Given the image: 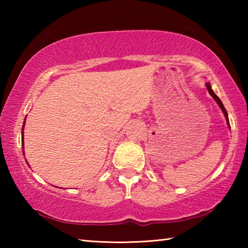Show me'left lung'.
I'll return each instance as SVG.
<instances>
[{
    "label": "left lung",
    "mask_w": 248,
    "mask_h": 248,
    "mask_svg": "<svg viewBox=\"0 0 248 248\" xmlns=\"http://www.w3.org/2000/svg\"><path fill=\"white\" fill-rule=\"evenodd\" d=\"M205 86H207V90H208V92H209V94L212 96L213 99L216 100V102L217 103V105H219V106H220V108L222 109V111H223V114H224V116H225V119H226V123H228V125H229V127H230V123H229V117H228V112H226V109L224 108L223 104H222V102H221V100H220V98L217 97V96L215 94V92L212 91V89H211V85H210V83H207V84H205Z\"/></svg>",
    "instance_id": "1"
}]
</instances>
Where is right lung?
Wrapping results in <instances>:
<instances>
[{"instance_id":"add662e5","label":"right lung","mask_w":248,"mask_h":248,"mask_svg":"<svg viewBox=\"0 0 248 248\" xmlns=\"http://www.w3.org/2000/svg\"><path fill=\"white\" fill-rule=\"evenodd\" d=\"M25 119H26V118H25ZM24 124H25V123H24ZM24 124H23V129L22 130H24ZM22 134H23V132H22Z\"/></svg>"}]
</instances>
